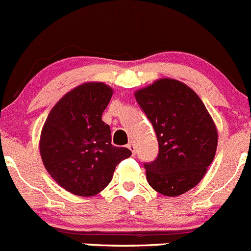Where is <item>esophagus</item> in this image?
I'll return each mask as SVG.
<instances>
[{"mask_svg": "<svg viewBox=\"0 0 251 251\" xmlns=\"http://www.w3.org/2000/svg\"><path fill=\"white\" fill-rule=\"evenodd\" d=\"M126 147H128V149L133 152V154L135 153V144H134L133 141H129L128 145H126Z\"/></svg>", "mask_w": 251, "mask_h": 251, "instance_id": "obj_1", "label": "esophagus"}]
</instances>
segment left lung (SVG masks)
Wrapping results in <instances>:
<instances>
[{
  "mask_svg": "<svg viewBox=\"0 0 251 251\" xmlns=\"http://www.w3.org/2000/svg\"><path fill=\"white\" fill-rule=\"evenodd\" d=\"M135 99L152 123L159 152L145 163L154 191L176 197L195 187L215 157L218 130L201 98L182 82L157 79L135 92Z\"/></svg>",
  "mask_w": 251,
  "mask_h": 251,
  "instance_id": "obj_1",
  "label": "left lung"
}]
</instances>
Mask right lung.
<instances>
[{
	"label": "right lung",
	"instance_id": "add662e5",
	"mask_svg": "<svg viewBox=\"0 0 251 251\" xmlns=\"http://www.w3.org/2000/svg\"><path fill=\"white\" fill-rule=\"evenodd\" d=\"M112 88L87 82L66 93L50 110L40 139V153L51 177L69 192L90 197L112 180L130 150L111 144L110 126L101 120Z\"/></svg>",
	"mask_w": 251,
	"mask_h": 251
}]
</instances>
